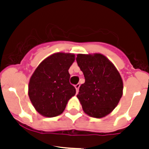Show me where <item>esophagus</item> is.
Returning <instances> with one entry per match:
<instances>
[{"label": "esophagus", "mask_w": 149, "mask_h": 149, "mask_svg": "<svg viewBox=\"0 0 149 149\" xmlns=\"http://www.w3.org/2000/svg\"><path fill=\"white\" fill-rule=\"evenodd\" d=\"M79 86H80V84H76V85H75V88H76V91H77V93L79 92Z\"/></svg>", "instance_id": "34e87169"}]
</instances>
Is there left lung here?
<instances>
[{
	"instance_id": "obj_1",
	"label": "left lung",
	"mask_w": 149,
	"mask_h": 149,
	"mask_svg": "<svg viewBox=\"0 0 149 149\" xmlns=\"http://www.w3.org/2000/svg\"><path fill=\"white\" fill-rule=\"evenodd\" d=\"M77 56V64L85 77L77 98L86 114L104 118L115 108L122 97L121 77L113 63L102 54Z\"/></svg>"
}]
</instances>
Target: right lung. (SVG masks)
Masks as SVG:
<instances>
[{"label": "right lung", "mask_w": 149, "mask_h": 149, "mask_svg": "<svg viewBox=\"0 0 149 149\" xmlns=\"http://www.w3.org/2000/svg\"><path fill=\"white\" fill-rule=\"evenodd\" d=\"M75 60L72 53L57 52L45 58L30 78L29 96L35 109L47 118L63 113L76 89L70 84L69 69Z\"/></svg>", "instance_id": "1"}]
</instances>
